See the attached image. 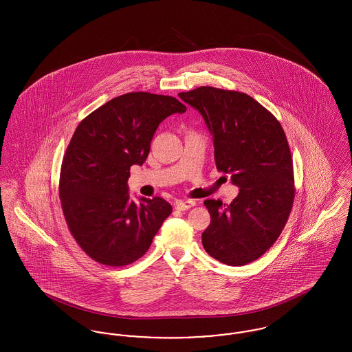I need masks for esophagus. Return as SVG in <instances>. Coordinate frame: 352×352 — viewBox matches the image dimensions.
<instances>
[{
	"label": "esophagus",
	"instance_id": "34e87169",
	"mask_svg": "<svg viewBox=\"0 0 352 352\" xmlns=\"http://www.w3.org/2000/svg\"><path fill=\"white\" fill-rule=\"evenodd\" d=\"M195 206V201H175V210L178 211H186L191 207Z\"/></svg>",
	"mask_w": 352,
	"mask_h": 352
}]
</instances>
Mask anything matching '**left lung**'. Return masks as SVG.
Listing matches in <instances>:
<instances>
[{"label":"left lung","mask_w":352,"mask_h":352,"mask_svg":"<svg viewBox=\"0 0 352 352\" xmlns=\"http://www.w3.org/2000/svg\"><path fill=\"white\" fill-rule=\"evenodd\" d=\"M178 96L201 113L217 168L239 187L231 204L204 201L211 221L201 244L223 264H250L274 244L293 206V162L283 126L247 94L199 87Z\"/></svg>","instance_id":"1"}]
</instances>
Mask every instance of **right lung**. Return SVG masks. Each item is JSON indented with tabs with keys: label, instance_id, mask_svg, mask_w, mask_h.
Instances as JSON below:
<instances>
[{
	"label": "right lung",
	"instance_id": "add662e5",
	"mask_svg": "<svg viewBox=\"0 0 352 352\" xmlns=\"http://www.w3.org/2000/svg\"><path fill=\"white\" fill-rule=\"evenodd\" d=\"M186 107L171 96L131 92L105 102L78 125L63 158L59 195L68 228L91 258L132 264L149 250L173 211L168 201L131 199V166H141L158 125Z\"/></svg>",
	"mask_w": 352,
	"mask_h": 352
}]
</instances>
